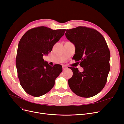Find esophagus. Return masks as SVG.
<instances>
[{
	"instance_id": "1",
	"label": "esophagus",
	"mask_w": 124,
	"mask_h": 124,
	"mask_svg": "<svg viewBox=\"0 0 124 124\" xmlns=\"http://www.w3.org/2000/svg\"><path fill=\"white\" fill-rule=\"evenodd\" d=\"M62 67H63V69L64 70H65V69H66L67 68L66 67H65V66H62Z\"/></svg>"
}]
</instances>
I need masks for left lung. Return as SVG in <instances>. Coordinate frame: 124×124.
<instances>
[{"label": "left lung", "mask_w": 124, "mask_h": 124, "mask_svg": "<svg viewBox=\"0 0 124 124\" xmlns=\"http://www.w3.org/2000/svg\"><path fill=\"white\" fill-rule=\"evenodd\" d=\"M65 35L75 45L73 59L83 68L81 72L70 67L73 75L68 80L69 86L77 95L93 97L105 87L110 70V52L105 39L96 30L81 26L67 30Z\"/></svg>", "instance_id": "1"}]
</instances>
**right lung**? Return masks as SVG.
I'll return each mask as SVG.
<instances>
[{
	"mask_svg": "<svg viewBox=\"0 0 124 124\" xmlns=\"http://www.w3.org/2000/svg\"><path fill=\"white\" fill-rule=\"evenodd\" d=\"M66 30L39 27L28 31L18 45L16 67L20 84L25 92L35 97L42 96L53 87L62 72L61 65L52 67L43 59L64 35Z\"/></svg>",
	"mask_w": 124,
	"mask_h": 124,
	"instance_id": "right-lung-1",
	"label": "right lung"
}]
</instances>
